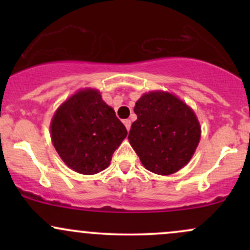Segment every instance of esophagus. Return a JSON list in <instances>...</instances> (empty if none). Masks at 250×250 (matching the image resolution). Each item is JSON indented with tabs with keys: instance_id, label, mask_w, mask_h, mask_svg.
<instances>
[{
	"instance_id": "obj_1",
	"label": "esophagus",
	"mask_w": 250,
	"mask_h": 250,
	"mask_svg": "<svg viewBox=\"0 0 250 250\" xmlns=\"http://www.w3.org/2000/svg\"><path fill=\"white\" fill-rule=\"evenodd\" d=\"M123 125H125V128H127V130H129V129H130V125H131V121L129 119H127V120H125V121H123Z\"/></svg>"
}]
</instances>
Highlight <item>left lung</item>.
Returning <instances> with one entry per match:
<instances>
[{
	"label": "left lung",
	"instance_id": "obj_1",
	"mask_svg": "<svg viewBox=\"0 0 250 250\" xmlns=\"http://www.w3.org/2000/svg\"><path fill=\"white\" fill-rule=\"evenodd\" d=\"M137 120L128 139L149 171L169 175L189 162L201 129L194 111L169 93L145 94L134 108Z\"/></svg>",
	"mask_w": 250,
	"mask_h": 250
}]
</instances>
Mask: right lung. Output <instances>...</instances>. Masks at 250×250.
<instances>
[{"label": "right lung", "instance_id": "add662e5", "mask_svg": "<svg viewBox=\"0 0 250 250\" xmlns=\"http://www.w3.org/2000/svg\"><path fill=\"white\" fill-rule=\"evenodd\" d=\"M51 140L68 167L93 175L110 165L127 129L97 90H81L57 109L51 121Z\"/></svg>", "mask_w": 250, "mask_h": 250}]
</instances>
